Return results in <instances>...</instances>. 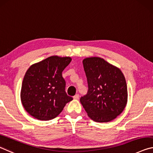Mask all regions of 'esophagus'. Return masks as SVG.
I'll return each mask as SVG.
<instances>
[{"label": "esophagus", "instance_id": "1", "mask_svg": "<svg viewBox=\"0 0 153 153\" xmlns=\"http://www.w3.org/2000/svg\"><path fill=\"white\" fill-rule=\"evenodd\" d=\"M74 100H79V94H76L75 96L73 97Z\"/></svg>", "mask_w": 153, "mask_h": 153}]
</instances>
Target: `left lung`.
I'll return each instance as SVG.
<instances>
[{"mask_svg": "<svg viewBox=\"0 0 153 153\" xmlns=\"http://www.w3.org/2000/svg\"><path fill=\"white\" fill-rule=\"evenodd\" d=\"M82 64L88 91L80 102L93 121H112L123 111L127 102V87L123 74L119 68L101 57H87Z\"/></svg>", "mask_w": 153, "mask_h": 153, "instance_id": "obj_1", "label": "left lung"}]
</instances>
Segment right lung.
Listing matches in <instances>:
<instances>
[{
  "label": "right lung",
  "instance_id": "add662e5",
  "mask_svg": "<svg viewBox=\"0 0 153 153\" xmlns=\"http://www.w3.org/2000/svg\"><path fill=\"white\" fill-rule=\"evenodd\" d=\"M71 60L70 57L53 56L27 69L20 97L24 109L35 119L48 121L56 118L72 100L65 91L66 82L62 75Z\"/></svg>",
  "mask_w": 153,
  "mask_h": 153
}]
</instances>
